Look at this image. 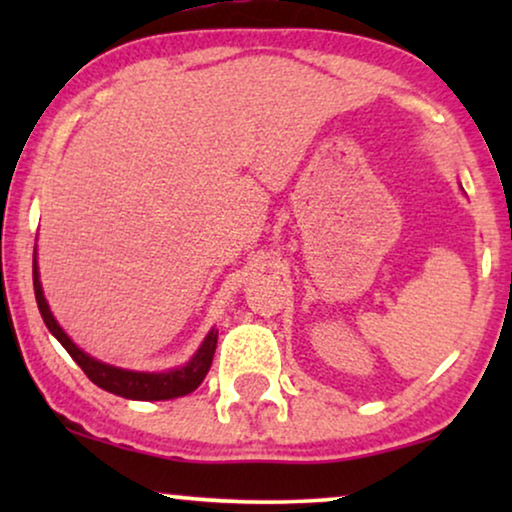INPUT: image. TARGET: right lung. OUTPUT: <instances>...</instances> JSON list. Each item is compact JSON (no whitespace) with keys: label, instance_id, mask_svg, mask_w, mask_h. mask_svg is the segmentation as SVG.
I'll return each mask as SVG.
<instances>
[{"label":"right lung","instance_id":"obj_1","mask_svg":"<svg viewBox=\"0 0 512 512\" xmlns=\"http://www.w3.org/2000/svg\"><path fill=\"white\" fill-rule=\"evenodd\" d=\"M32 279H34V296H37L41 319H44L48 331L58 338V342L67 349L69 356L79 363L83 373L88 375V380L95 382L100 389L109 391V394L130 398V401H170V398L186 396L198 389L202 380H205V375L209 373V366H212V359L216 352V340H219V331H216V328H212V331L205 335V340H202L198 352H195L184 366L163 370V373H144V370L118 368V366H111V363L93 359V356L83 352V349L76 345L65 331H62L58 319L53 317L51 307H48L44 289H41L37 247H34Z\"/></svg>","mask_w":512,"mask_h":512}]
</instances>
